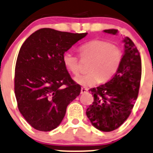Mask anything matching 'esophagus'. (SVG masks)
I'll return each instance as SVG.
<instances>
[{"label":"esophagus","instance_id":"34e87169","mask_svg":"<svg viewBox=\"0 0 153 153\" xmlns=\"http://www.w3.org/2000/svg\"><path fill=\"white\" fill-rule=\"evenodd\" d=\"M87 90H87V88H84V87H82V88L81 89V94H84V93H87Z\"/></svg>","mask_w":153,"mask_h":153}]
</instances>
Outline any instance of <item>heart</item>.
I'll use <instances>...</instances> for the list:
<instances>
[{
  "label": "heart",
  "mask_w": 153,
  "mask_h": 153,
  "mask_svg": "<svg viewBox=\"0 0 153 153\" xmlns=\"http://www.w3.org/2000/svg\"><path fill=\"white\" fill-rule=\"evenodd\" d=\"M82 59L91 60L87 71L89 73L79 75L75 81L80 85L90 87L100 82H106L116 75L122 63L123 53L118 45L101 39H94L79 48ZM65 67L73 75L80 72V61L78 56L70 51L63 54Z\"/></svg>",
  "instance_id": "b5f03b06"
}]
</instances>
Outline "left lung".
<instances>
[{
    "label": "left lung",
    "mask_w": 153,
    "mask_h": 153,
    "mask_svg": "<svg viewBox=\"0 0 153 153\" xmlns=\"http://www.w3.org/2000/svg\"><path fill=\"white\" fill-rule=\"evenodd\" d=\"M104 32L117 34V30ZM125 51L116 75L105 84L90 89L94 101L87 109L92 125L102 131L119 128L131 114L138 96L141 78V59L137 47L128 37L123 39Z\"/></svg>",
    "instance_id": "obj_1"
}]
</instances>
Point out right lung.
<instances>
[{
    "mask_svg": "<svg viewBox=\"0 0 153 153\" xmlns=\"http://www.w3.org/2000/svg\"><path fill=\"white\" fill-rule=\"evenodd\" d=\"M42 28L22 45L15 69V94L18 108L35 129L57 128L66 108L81 93V86L71 78L63 54L87 36Z\"/></svg>",
    "mask_w": 153,
    "mask_h": 153,
    "instance_id": "right-lung-1",
    "label": "right lung"
}]
</instances>
